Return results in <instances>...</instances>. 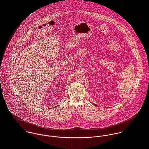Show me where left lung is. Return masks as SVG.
<instances>
[{
    "instance_id": "obj_1",
    "label": "left lung",
    "mask_w": 149,
    "mask_h": 149,
    "mask_svg": "<svg viewBox=\"0 0 149 149\" xmlns=\"http://www.w3.org/2000/svg\"><path fill=\"white\" fill-rule=\"evenodd\" d=\"M93 105H94V106H97V105H96V104H93Z\"/></svg>"
}]
</instances>
